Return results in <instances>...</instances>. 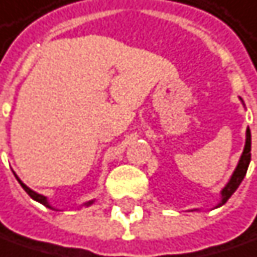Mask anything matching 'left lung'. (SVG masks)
<instances>
[{
	"instance_id": "left-lung-1",
	"label": "left lung",
	"mask_w": 257,
	"mask_h": 257,
	"mask_svg": "<svg viewBox=\"0 0 257 257\" xmlns=\"http://www.w3.org/2000/svg\"><path fill=\"white\" fill-rule=\"evenodd\" d=\"M240 100H241V103H242V106H244V102H242V99H241V97H240ZM250 151H251V135H250V128L247 127V130H245V144H244L242 154H241L240 160H238V164H237L235 170L232 172L231 177L228 179V182L225 183V186L220 189V198H219L217 204H216L213 209H217V207L223 206V204L231 198V195L237 191V188L240 186V183L242 182V179H244V176H245V173H247L248 164H250V158H251ZM198 210L200 209H192V210H188V211H198Z\"/></svg>"
}]
</instances>
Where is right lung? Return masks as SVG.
<instances>
[{
  "instance_id": "add662e5",
  "label": "right lung",
  "mask_w": 257,
  "mask_h": 257,
  "mask_svg": "<svg viewBox=\"0 0 257 257\" xmlns=\"http://www.w3.org/2000/svg\"><path fill=\"white\" fill-rule=\"evenodd\" d=\"M15 176H16L17 182H19V183L22 185V188H23V189L26 191V194H28V195H29V197H31L32 200H35V201H38L40 204H43V206H46V207H48V209L56 210V209H54V207H53V206H51V204H50V201H48V198H47V197H46V195H43V194H38V192H35L34 189H31L29 186H26V185H25V183H23V182H22V180L19 179V176H17L16 173H15ZM93 203H94V200H90V201H85V203H82V204H81L80 207H82V206H85V207H90V206H91Z\"/></svg>"
}]
</instances>
